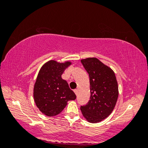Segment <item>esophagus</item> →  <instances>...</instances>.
<instances>
[{"mask_svg":"<svg viewBox=\"0 0 148 148\" xmlns=\"http://www.w3.org/2000/svg\"><path fill=\"white\" fill-rule=\"evenodd\" d=\"M74 93H75V94H76V95H77V94H78V90H77V89H75L74 90Z\"/></svg>","mask_w":148,"mask_h":148,"instance_id":"obj_1","label":"esophagus"}]
</instances>
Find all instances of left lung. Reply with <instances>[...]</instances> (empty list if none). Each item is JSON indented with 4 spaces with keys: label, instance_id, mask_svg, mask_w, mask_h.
<instances>
[{
    "label": "left lung",
    "instance_id": "obj_1",
    "mask_svg": "<svg viewBox=\"0 0 148 148\" xmlns=\"http://www.w3.org/2000/svg\"><path fill=\"white\" fill-rule=\"evenodd\" d=\"M89 74L90 100L82 106L83 116L88 122L98 123L113 111L118 98V86L113 70L96 58L82 59Z\"/></svg>",
    "mask_w": 148,
    "mask_h": 148
}]
</instances>
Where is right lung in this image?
Listing matches in <instances>:
<instances>
[{"label":"right lung","mask_w":148,"mask_h":148,"mask_svg":"<svg viewBox=\"0 0 148 148\" xmlns=\"http://www.w3.org/2000/svg\"><path fill=\"white\" fill-rule=\"evenodd\" d=\"M71 64L70 61L58 62L51 60L40 69L33 96L37 108L45 115H58L66 106L68 101L76 99L67 82L62 78V74Z\"/></svg>","instance_id":"obj_1"}]
</instances>
